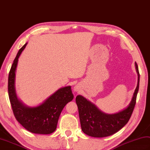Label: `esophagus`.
I'll return each instance as SVG.
<instances>
[{
  "label": "esophagus",
  "mask_w": 150,
  "mask_h": 150,
  "mask_svg": "<svg viewBox=\"0 0 150 150\" xmlns=\"http://www.w3.org/2000/svg\"><path fill=\"white\" fill-rule=\"evenodd\" d=\"M74 90H75V91H79L78 87H76V86H75V87H74Z\"/></svg>",
  "instance_id": "34e87169"
}]
</instances>
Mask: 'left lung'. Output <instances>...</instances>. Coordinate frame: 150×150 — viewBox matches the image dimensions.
Returning a JSON list of instances; mask_svg holds the SVG:
<instances>
[{"instance_id":"obj_1","label":"left lung","mask_w":150,"mask_h":150,"mask_svg":"<svg viewBox=\"0 0 150 150\" xmlns=\"http://www.w3.org/2000/svg\"><path fill=\"white\" fill-rule=\"evenodd\" d=\"M135 66L138 75L137 85L130 104L122 111L114 114H106L82 96L76 97L81 128L87 135L94 137H107L116 133L127 124L136 105L139 91V73L136 63Z\"/></svg>"}]
</instances>
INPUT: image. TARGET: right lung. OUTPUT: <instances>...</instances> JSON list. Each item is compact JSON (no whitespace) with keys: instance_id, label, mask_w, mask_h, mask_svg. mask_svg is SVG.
<instances>
[{"instance_id":"1","label":"right lung","mask_w":150,"mask_h":150,"mask_svg":"<svg viewBox=\"0 0 150 150\" xmlns=\"http://www.w3.org/2000/svg\"><path fill=\"white\" fill-rule=\"evenodd\" d=\"M26 43L19 50L13 61L8 77V94L13 112L18 122L28 131L49 134L55 131L59 115L68 102L73 100L71 86L61 87L41 105L28 107L19 100L15 89V76L18 58L26 47Z\"/></svg>"}]
</instances>
